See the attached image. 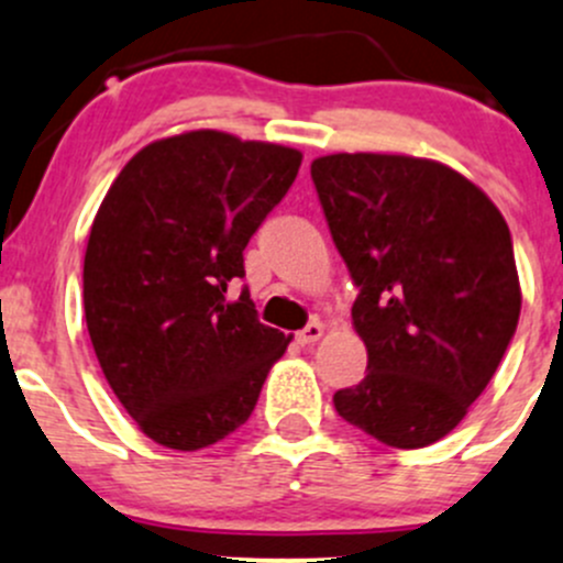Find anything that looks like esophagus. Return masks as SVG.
Segmentation results:
<instances>
[{
    "label": "esophagus",
    "mask_w": 563,
    "mask_h": 563,
    "mask_svg": "<svg viewBox=\"0 0 563 563\" xmlns=\"http://www.w3.org/2000/svg\"><path fill=\"white\" fill-rule=\"evenodd\" d=\"M321 338H323V327L318 321L308 323V327L299 329V332H297V343L299 345H313L316 340H321Z\"/></svg>",
    "instance_id": "obj_1"
}]
</instances>
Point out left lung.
Segmentation results:
<instances>
[{"mask_svg":"<svg viewBox=\"0 0 563 563\" xmlns=\"http://www.w3.org/2000/svg\"><path fill=\"white\" fill-rule=\"evenodd\" d=\"M334 247L360 288L367 373L334 411L397 450L457 428L520 318L512 234L490 198L441 163L327 155L310 166Z\"/></svg>","mask_w":563,"mask_h":563,"instance_id":"obj_1","label":"left lung"}]
</instances>
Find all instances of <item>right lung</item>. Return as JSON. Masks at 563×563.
Here are the masks:
<instances>
[{"label":"right lung","instance_id":"right-lung-1","mask_svg":"<svg viewBox=\"0 0 563 563\" xmlns=\"http://www.w3.org/2000/svg\"><path fill=\"white\" fill-rule=\"evenodd\" d=\"M299 166L288 146L196 130L144 146L100 203L84 255L89 338L124 411L168 450L245 424L286 351L247 286H231Z\"/></svg>","mask_w":563,"mask_h":563}]
</instances>
